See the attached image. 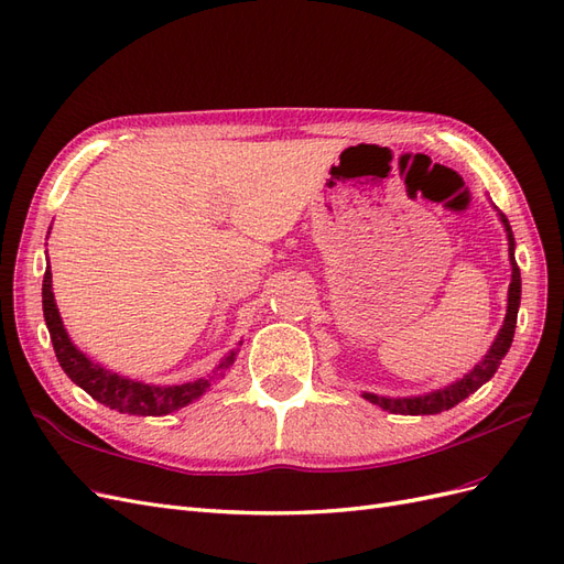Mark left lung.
I'll list each match as a JSON object with an SVG mask.
<instances>
[{
	"label": "left lung",
	"mask_w": 564,
	"mask_h": 564,
	"mask_svg": "<svg viewBox=\"0 0 564 564\" xmlns=\"http://www.w3.org/2000/svg\"><path fill=\"white\" fill-rule=\"evenodd\" d=\"M501 220L506 226L508 232V253H510V265H513V278H510V286H508V311H506V319H503V327L494 340L489 352L485 355V360L480 365H475V369L470 373H466L464 379L431 392V395H421V398H379V395H371V392H365V398L373 404H379L381 409L390 414H406V416H423V414H440L445 412V409L456 406L458 402H464L468 395L480 388L482 383H487L494 371L499 369L501 360L506 357L510 344H513V334H516V324H518V308H520V289H522V280H520V268L516 263V240H513V232H510L508 226V218L501 214Z\"/></svg>",
	"instance_id": "left-lung-1"
}]
</instances>
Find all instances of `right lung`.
I'll return each mask as SVG.
<instances>
[{"label": "right lung", "mask_w": 564, "mask_h": 564, "mask_svg": "<svg viewBox=\"0 0 564 564\" xmlns=\"http://www.w3.org/2000/svg\"><path fill=\"white\" fill-rule=\"evenodd\" d=\"M42 308L44 319L48 327L51 344H54L56 357L63 367V371L70 377L79 388L89 392L94 400L106 404L110 409H117L119 414H135V416H164L169 412H176V409L191 404L199 395H204L209 388L207 379H199L193 383L183 386H148L141 381H131L124 377H117V373L104 369L100 365L91 362L87 355L79 352L73 340L67 338V332L61 322L54 292H51V270L46 265L44 282H42ZM235 360V352H230L218 369L230 367Z\"/></svg>", "instance_id": "1"}]
</instances>
